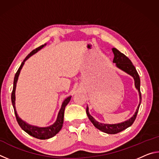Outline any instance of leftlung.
Returning a JSON list of instances; mask_svg holds the SVG:
<instances>
[{"label":"left lung","mask_w":159,"mask_h":159,"mask_svg":"<svg viewBox=\"0 0 159 159\" xmlns=\"http://www.w3.org/2000/svg\"><path fill=\"white\" fill-rule=\"evenodd\" d=\"M112 51L114 55V58L113 62L116 63V66L118 67V68L123 70V71H124L128 74H130V76L134 78V85H135L137 89L138 90V92L139 94V98H140L139 106L133 117L130 118V119L126 120L125 122L118 123V124H104V123H101L96 121V120L94 119V118L89 114V112H88V107L86 108V114H87L88 118H89L90 121L92 122L94 125H95V127L99 129V130L108 134H116L118 133H120V132L123 131V130H125V129L127 128L130 127V126L132 125V124L134 123V120H135V118L137 117V114H138V112L139 111V105H140L141 104L142 95L140 92V79H139V74L138 73V71H137L135 67L134 66L130 59H129L127 56H125L124 54L120 52L119 50L116 49V48H112Z\"/></svg>","instance_id":"left-lung-1"}]
</instances>
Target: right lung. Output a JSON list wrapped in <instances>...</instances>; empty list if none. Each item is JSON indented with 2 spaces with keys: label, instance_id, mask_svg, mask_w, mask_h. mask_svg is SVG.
Wrapping results in <instances>:
<instances>
[{
  "label": "right lung",
  "instance_id": "right-lung-1",
  "mask_svg": "<svg viewBox=\"0 0 159 159\" xmlns=\"http://www.w3.org/2000/svg\"><path fill=\"white\" fill-rule=\"evenodd\" d=\"M45 45V44L42 45L39 48H37L34 50H32L31 52L29 53L27 56H26L25 60H24L23 62L21 64L20 68L18 69L17 71L16 72L15 74V76L14 78V83H13V89H12V92L11 95V100H12V106H13V108H14L15 114L16 119H17L18 124L20 125L21 128L23 130H25L26 133H27L29 134H30V135H31L32 137H34V138H36L37 139H46L51 138L60 132L61 127H62L63 122H64V109H65L66 106L69 102L70 99H71V97H69V98H67L63 102L62 105H61L60 111H59L57 120H56V122L54 123L53 125L49 126V127L39 128V127H36V126L29 125L25 121H23V120L18 116L17 111H16V109H15V88H16V83H17V81L19 74L20 73V71L21 68H22L24 64H25V61L27 60L28 58H29V57H31V55H33L34 54L38 52L39 50H41L42 48H43Z\"/></svg>",
  "mask_w": 159,
  "mask_h": 159
}]
</instances>
